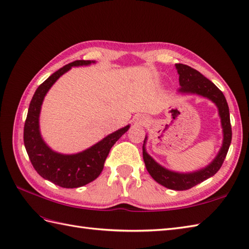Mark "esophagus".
<instances>
[{
	"instance_id": "34e87169",
	"label": "esophagus",
	"mask_w": 249,
	"mask_h": 249,
	"mask_svg": "<svg viewBox=\"0 0 249 249\" xmlns=\"http://www.w3.org/2000/svg\"><path fill=\"white\" fill-rule=\"evenodd\" d=\"M147 122V120L145 119V118H143V117H137L136 119H135V123L136 124H145Z\"/></svg>"
}]
</instances>
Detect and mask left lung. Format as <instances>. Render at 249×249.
Masks as SVG:
<instances>
[{
    "mask_svg": "<svg viewBox=\"0 0 249 249\" xmlns=\"http://www.w3.org/2000/svg\"><path fill=\"white\" fill-rule=\"evenodd\" d=\"M176 69L179 74V85L181 86L179 88V92H182V93H196L210 98L212 102H214L218 108L224 131L223 146L216 156V158L205 169L198 172L190 173V174H179V173L171 172L164 169L157 162H155V160L145 152V147L143 145L144 163H145L148 173L155 180L171 190L183 191L189 190L195 187L196 184L203 182L206 179L214 175L221 169L228 153L231 138H232V131H231L229 107L223 92L211 80L206 78L203 74H200L195 69L187 65H182V63H176Z\"/></svg>",
    "mask_w": 249,
    "mask_h": 249,
    "instance_id": "8db88e82",
    "label": "left lung"
}]
</instances>
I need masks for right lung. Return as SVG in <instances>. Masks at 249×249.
<instances>
[{
    "label": "right lung",
    "instance_id": "obj_1",
    "mask_svg": "<svg viewBox=\"0 0 249 249\" xmlns=\"http://www.w3.org/2000/svg\"><path fill=\"white\" fill-rule=\"evenodd\" d=\"M90 60H75L53 73L40 85L32 98L24 124V145L34 169L46 180L67 189L83 187L101 174L110 148L128 130L129 126L104 138L87 151L75 155H61L46 146L39 131V113L43 98L53 84L74 66L90 65Z\"/></svg>",
    "mask_w": 249,
    "mask_h": 249
}]
</instances>
